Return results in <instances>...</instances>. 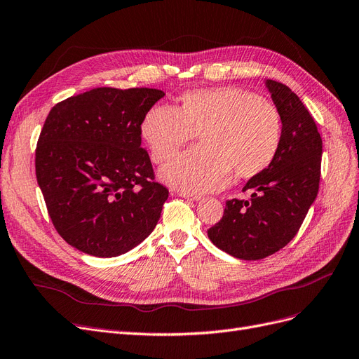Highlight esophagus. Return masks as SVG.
<instances>
[{
	"instance_id": "1",
	"label": "esophagus",
	"mask_w": 359,
	"mask_h": 359,
	"mask_svg": "<svg viewBox=\"0 0 359 359\" xmlns=\"http://www.w3.org/2000/svg\"><path fill=\"white\" fill-rule=\"evenodd\" d=\"M180 196H181V197H184V198H187V200H191V202H198V200L202 198V196H198V194H191V193H185V191H181V193H180Z\"/></svg>"
}]
</instances>
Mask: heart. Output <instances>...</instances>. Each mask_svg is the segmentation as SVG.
Segmentation results:
<instances>
[{"instance_id": "heart-1", "label": "heart", "mask_w": 359, "mask_h": 359, "mask_svg": "<svg viewBox=\"0 0 359 359\" xmlns=\"http://www.w3.org/2000/svg\"><path fill=\"white\" fill-rule=\"evenodd\" d=\"M281 133L274 104L234 87L187 93L180 109L156 104L141 122V137L156 163L170 159L198 134V147L159 172L170 187L191 194L225 187L233 172L237 178L259 175L276 159Z\"/></svg>"}]
</instances>
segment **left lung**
<instances>
[{"mask_svg": "<svg viewBox=\"0 0 359 359\" xmlns=\"http://www.w3.org/2000/svg\"><path fill=\"white\" fill-rule=\"evenodd\" d=\"M283 122L276 159L250 178V200H228L222 219L208 229L215 246L237 259L257 261L278 252L297 234L317 198L323 140L300 98L281 82L265 79Z\"/></svg>", "mask_w": 359, "mask_h": 359, "instance_id": "1", "label": "left lung"}]
</instances>
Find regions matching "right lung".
I'll list each match as a JSON object with an SVG mask.
<instances>
[{
    "label": "right lung",
    "instance_id": "right-lung-1",
    "mask_svg": "<svg viewBox=\"0 0 359 359\" xmlns=\"http://www.w3.org/2000/svg\"><path fill=\"white\" fill-rule=\"evenodd\" d=\"M163 95L102 87L50 110L35 153L36 180L57 233L70 246L114 257L151 234L169 191L154 182L141 122Z\"/></svg>",
    "mask_w": 359,
    "mask_h": 359
}]
</instances>
